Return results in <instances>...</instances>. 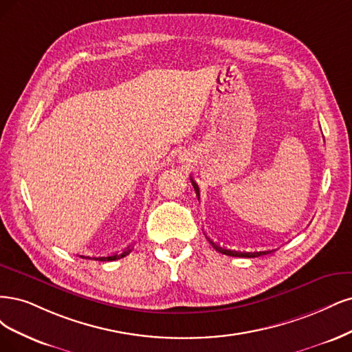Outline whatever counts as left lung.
Instances as JSON below:
<instances>
[{
	"mask_svg": "<svg viewBox=\"0 0 352 352\" xmlns=\"http://www.w3.org/2000/svg\"><path fill=\"white\" fill-rule=\"evenodd\" d=\"M190 181H191V184H192V187H195V191H196V195H197V197H200V191H199V186H197V183L192 178H190ZM208 241L210 243V245L214 248V250L217 252H219V253H222V254H226V256H232V257H258V256H265V254H270L272 252H275V250H267V252H253V253H248V252H236V250H230V248H223V247H221V245H218V244H214L210 238H208Z\"/></svg>",
	"mask_w": 352,
	"mask_h": 352,
	"instance_id": "obj_1",
	"label": "left lung"
}]
</instances>
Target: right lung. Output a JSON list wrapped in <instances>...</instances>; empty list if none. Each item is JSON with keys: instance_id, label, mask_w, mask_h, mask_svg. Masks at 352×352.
I'll use <instances>...</instances> for the list:
<instances>
[{"instance_id": "add662e5", "label": "right lung", "mask_w": 352, "mask_h": 352, "mask_svg": "<svg viewBox=\"0 0 352 352\" xmlns=\"http://www.w3.org/2000/svg\"><path fill=\"white\" fill-rule=\"evenodd\" d=\"M131 250H133V248L127 247L126 250H122L121 253H114V254H111V256H104V257H83V256H80V257L82 258H89V260H99V262H112V260H118V258L126 257L127 254L131 253Z\"/></svg>"}]
</instances>
